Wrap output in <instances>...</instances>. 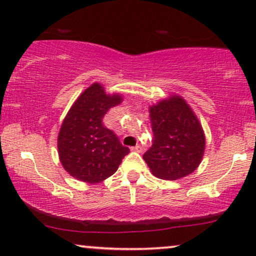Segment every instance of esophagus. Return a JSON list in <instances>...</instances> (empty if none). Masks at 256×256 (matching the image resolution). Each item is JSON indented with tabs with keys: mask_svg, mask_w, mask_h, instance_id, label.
Listing matches in <instances>:
<instances>
[{
	"mask_svg": "<svg viewBox=\"0 0 256 256\" xmlns=\"http://www.w3.org/2000/svg\"><path fill=\"white\" fill-rule=\"evenodd\" d=\"M132 150H134V152H142V150H143V148H142V146H140V144H138V146H132Z\"/></svg>",
	"mask_w": 256,
	"mask_h": 256,
	"instance_id": "34e87169",
	"label": "esophagus"
}]
</instances>
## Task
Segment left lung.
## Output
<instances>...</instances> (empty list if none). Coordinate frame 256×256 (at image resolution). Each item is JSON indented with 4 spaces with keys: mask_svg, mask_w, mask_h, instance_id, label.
Returning a JSON list of instances; mask_svg holds the SVG:
<instances>
[{
    "mask_svg": "<svg viewBox=\"0 0 256 256\" xmlns=\"http://www.w3.org/2000/svg\"><path fill=\"white\" fill-rule=\"evenodd\" d=\"M152 146L143 158L160 180H176L197 169L205 150L202 128L180 96L150 107Z\"/></svg>",
    "mask_w": 256,
    "mask_h": 256,
    "instance_id": "8db88e82",
    "label": "left lung"
}]
</instances>
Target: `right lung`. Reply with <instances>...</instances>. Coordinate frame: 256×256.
Segmentation results:
<instances>
[{"mask_svg": "<svg viewBox=\"0 0 256 256\" xmlns=\"http://www.w3.org/2000/svg\"><path fill=\"white\" fill-rule=\"evenodd\" d=\"M120 102V96H107L96 82L73 104L58 135L59 158L72 177L99 183L112 176L130 152L102 122L108 110Z\"/></svg>", "mask_w": 256, "mask_h": 256, "instance_id": "obj_1", "label": "right lung"}]
</instances>
